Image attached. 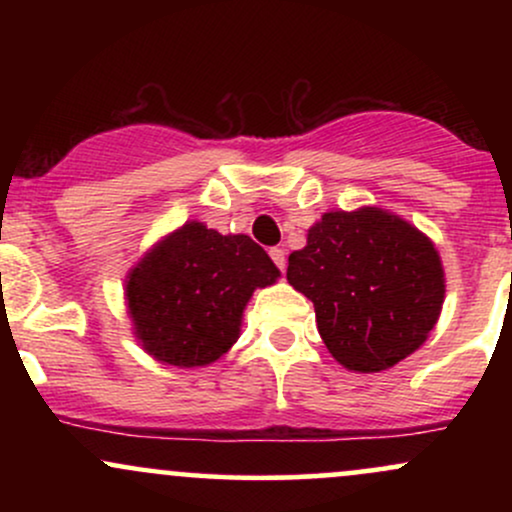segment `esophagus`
<instances>
[{"label":"esophagus","mask_w":512,"mask_h":512,"mask_svg":"<svg viewBox=\"0 0 512 512\" xmlns=\"http://www.w3.org/2000/svg\"><path fill=\"white\" fill-rule=\"evenodd\" d=\"M269 255H272V260H274L276 267H279L281 272H284V267H286V252H284V248H272V250H269Z\"/></svg>","instance_id":"esophagus-1"}]
</instances>
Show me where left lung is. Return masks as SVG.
<instances>
[{
	"mask_svg": "<svg viewBox=\"0 0 512 512\" xmlns=\"http://www.w3.org/2000/svg\"><path fill=\"white\" fill-rule=\"evenodd\" d=\"M286 279L315 305L330 354L356 373H380L414 354L438 322L445 276L436 245L378 207L327 211Z\"/></svg>",
	"mask_w": 512,
	"mask_h": 512,
	"instance_id": "8db88e82",
	"label": "left lung"
}]
</instances>
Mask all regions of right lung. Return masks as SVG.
<instances>
[{"instance_id":"right-lung-1","label":"right lung","mask_w":512,"mask_h":512,"mask_svg":"<svg viewBox=\"0 0 512 512\" xmlns=\"http://www.w3.org/2000/svg\"><path fill=\"white\" fill-rule=\"evenodd\" d=\"M279 269L250 236H221L187 221L127 274L134 337L166 366H209L236 344L252 291Z\"/></svg>"}]
</instances>
